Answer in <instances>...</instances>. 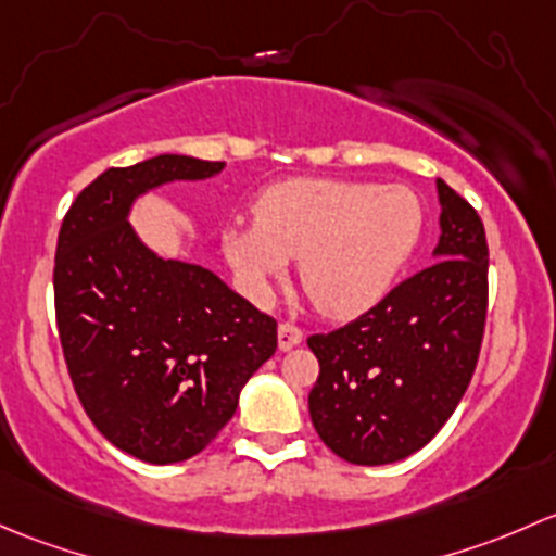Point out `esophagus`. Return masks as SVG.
I'll return each mask as SVG.
<instances>
[{
  "mask_svg": "<svg viewBox=\"0 0 556 556\" xmlns=\"http://www.w3.org/2000/svg\"><path fill=\"white\" fill-rule=\"evenodd\" d=\"M300 342H302L300 326L289 324V320L278 324V348H280V351H291V348H296Z\"/></svg>",
  "mask_w": 556,
  "mask_h": 556,
  "instance_id": "obj_1",
  "label": "esophagus"
}]
</instances>
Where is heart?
Wrapping results in <instances>:
<instances>
[{"label": "heart", "instance_id": "b5f03b06", "mask_svg": "<svg viewBox=\"0 0 556 556\" xmlns=\"http://www.w3.org/2000/svg\"><path fill=\"white\" fill-rule=\"evenodd\" d=\"M256 225L230 227L225 254L245 289L265 300L289 260L302 286L334 318L375 307L396 283L422 236V205L409 187L345 179H289L254 203Z\"/></svg>", "mask_w": 556, "mask_h": 556}]
</instances>
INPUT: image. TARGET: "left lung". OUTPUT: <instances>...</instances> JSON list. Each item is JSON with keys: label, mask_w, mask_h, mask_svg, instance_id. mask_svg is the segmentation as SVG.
I'll return each mask as SVG.
<instances>
[{"label": "left lung", "mask_w": 556, "mask_h": 556, "mask_svg": "<svg viewBox=\"0 0 556 556\" xmlns=\"http://www.w3.org/2000/svg\"><path fill=\"white\" fill-rule=\"evenodd\" d=\"M442 236L433 265L371 311L307 337L318 380L307 406L320 442L356 466L426 447L460 404L488 320V238L473 205L437 181Z\"/></svg>", "instance_id": "8db88e82"}]
</instances>
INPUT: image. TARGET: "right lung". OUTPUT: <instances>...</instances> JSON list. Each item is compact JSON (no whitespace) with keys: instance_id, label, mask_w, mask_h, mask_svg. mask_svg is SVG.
Here are the masks:
<instances>
[{"instance_id":"obj_1","label":"right lung","mask_w":556,"mask_h":556,"mask_svg":"<svg viewBox=\"0 0 556 556\" xmlns=\"http://www.w3.org/2000/svg\"><path fill=\"white\" fill-rule=\"evenodd\" d=\"M222 168L187 154L109 168L59 232L55 324L74 391L114 447L154 466L208 447L278 348L276 318L205 267L157 256L128 225L139 194Z\"/></svg>"}]
</instances>
